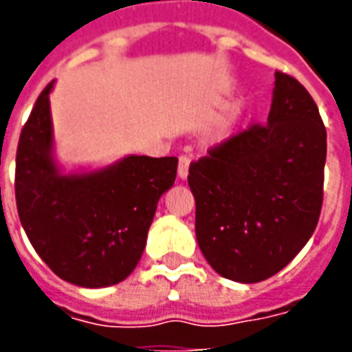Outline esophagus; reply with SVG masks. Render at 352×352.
I'll return each instance as SVG.
<instances>
[{
  "instance_id": "esophagus-1",
  "label": "esophagus",
  "mask_w": 352,
  "mask_h": 352,
  "mask_svg": "<svg viewBox=\"0 0 352 352\" xmlns=\"http://www.w3.org/2000/svg\"><path fill=\"white\" fill-rule=\"evenodd\" d=\"M188 166H190V156L188 154H181L179 156V177L181 179H186V175H188Z\"/></svg>"
}]
</instances>
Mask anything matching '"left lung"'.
<instances>
[{"mask_svg":"<svg viewBox=\"0 0 352 352\" xmlns=\"http://www.w3.org/2000/svg\"><path fill=\"white\" fill-rule=\"evenodd\" d=\"M326 128L311 94L275 72L267 124L192 162L196 237L214 272L258 283L280 272L317 228L324 196Z\"/></svg>","mask_w":352,"mask_h":352,"instance_id":"left-lung-1","label":"left lung"}]
</instances>
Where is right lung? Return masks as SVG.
Returning a JSON list of instances; mask_svg holds the SVG:
<instances>
[{
	"label": "right lung",
	"mask_w": 352,
	"mask_h": 352,
	"mask_svg": "<svg viewBox=\"0 0 352 352\" xmlns=\"http://www.w3.org/2000/svg\"><path fill=\"white\" fill-rule=\"evenodd\" d=\"M39 94L20 131L14 196L22 228L60 279L111 287L138 265L158 199L173 186L177 158L128 156L82 175H62L52 162L49 94Z\"/></svg>",
	"instance_id": "obj_1"
}]
</instances>
